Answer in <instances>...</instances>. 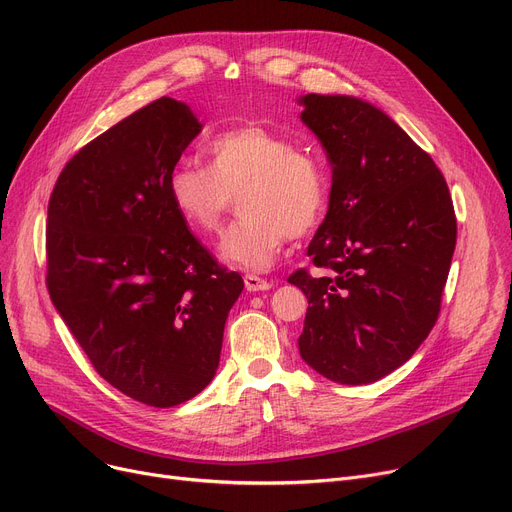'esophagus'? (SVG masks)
<instances>
[{"label": "esophagus", "instance_id": "1", "mask_svg": "<svg viewBox=\"0 0 512 512\" xmlns=\"http://www.w3.org/2000/svg\"><path fill=\"white\" fill-rule=\"evenodd\" d=\"M274 284L270 282V280H263V278H259V276H255V274H247L245 276V288L249 290V292H257V290H270Z\"/></svg>", "mask_w": 512, "mask_h": 512}]
</instances>
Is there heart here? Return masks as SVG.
I'll use <instances>...</instances> for the list:
<instances>
[{
  "instance_id": "b5f03b06",
  "label": "heart",
  "mask_w": 512,
  "mask_h": 512,
  "mask_svg": "<svg viewBox=\"0 0 512 512\" xmlns=\"http://www.w3.org/2000/svg\"><path fill=\"white\" fill-rule=\"evenodd\" d=\"M207 166L178 159L168 174V197L186 228L220 230L232 197L236 220L220 240V257L247 270H267L290 236L315 230L324 215V172L284 134L257 124L222 130L207 143Z\"/></svg>"
}]
</instances>
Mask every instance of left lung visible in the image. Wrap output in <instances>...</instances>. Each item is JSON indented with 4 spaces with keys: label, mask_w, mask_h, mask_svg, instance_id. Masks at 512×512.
<instances>
[{
    "label": "left lung",
    "mask_w": 512,
    "mask_h": 512,
    "mask_svg": "<svg viewBox=\"0 0 512 512\" xmlns=\"http://www.w3.org/2000/svg\"><path fill=\"white\" fill-rule=\"evenodd\" d=\"M301 120L332 166L326 220L305 267L288 282L309 301L299 351L324 378L378 382L413 357L436 326L456 245L448 184L382 110L346 95L309 93Z\"/></svg>",
    "instance_id": "8db88e82"
}]
</instances>
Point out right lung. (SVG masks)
<instances>
[{
    "instance_id": "add662e5",
    "label": "right lung",
    "mask_w": 512,
    "mask_h": 512,
    "mask_svg": "<svg viewBox=\"0 0 512 512\" xmlns=\"http://www.w3.org/2000/svg\"><path fill=\"white\" fill-rule=\"evenodd\" d=\"M201 130L161 97L70 157L47 207L49 297L101 378L143 405L197 396L245 288L186 228L168 174Z\"/></svg>"
}]
</instances>
